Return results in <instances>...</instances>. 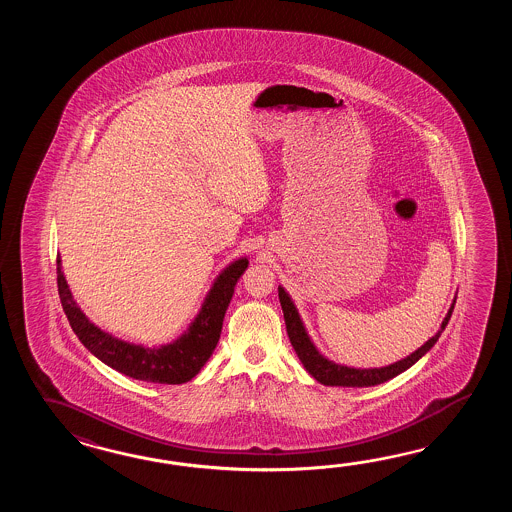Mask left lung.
<instances>
[{"label":"left lung","instance_id":"left-lung-1","mask_svg":"<svg viewBox=\"0 0 512 512\" xmlns=\"http://www.w3.org/2000/svg\"><path fill=\"white\" fill-rule=\"evenodd\" d=\"M278 298L282 304L283 318H285V326H287V335L293 344L294 351L298 355V359L302 360L305 370L309 371L316 381L326 384V386H344V388H364V386H375L381 382L390 381L393 377H397L399 373L408 370L410 366H414L417 360L425 355L428 349L434 346L437 338L441 337L443 329H445L452 311H454V304L450 307L448 315L445 316L443 324H441V331H437L434 337L426 342L425 346L414 351L410 357L395 362L392 366L386 368H373V370H355V368H348V366H340L331 360L324 359L318 351H316L313 342L307 337L305 327L302 326V320L298 316V311L294 307L291 298L283 291L282 287H278Z\"/></svg>","mask_w":512,"mask_h":512}]
</instances>
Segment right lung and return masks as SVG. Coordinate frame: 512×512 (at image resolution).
Returning a JSON list of instances; mask_svg holds the SVG:
<instances>
[{
    "mask_svg": "<svg viewBox=\"0 0 512 512\" xmlns=\"http://www.w3.org/2000/svg\"><path fill=\"white\" fill-rule=\"evenodd\" d=\"M56 263H58L56 283H58V294H60L64 313L73 331L77 333L78 340L97 359L108 364L109 368L120 371L137 381L183 384L196 377L199 370L205 366V362L210 359L212 351L218 346L225 311L232 300L236 283L249 265V260L241 258L230 263L212 285L207 300L201 307L196 320L192 322L188 333L177 338L174 344L157 349L142 348V346L122 342L119 338L100 331L95 324H91L71 296L66 278L60 271V258Z\"/></svg>",
    "mask_w": 512,
    "mask_h": 512,
    "instance_id": "1",
    "label": "right lung"
}]
</instances>
